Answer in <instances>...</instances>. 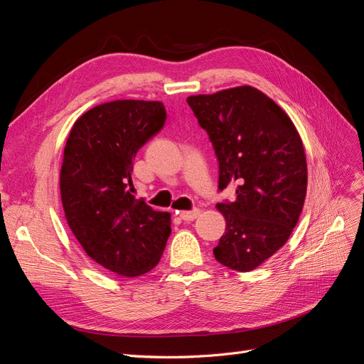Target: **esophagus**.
Returning <instances> with one entry per match:
<instances>
[{
	"mask_svg": "<svg viewBox=\"0 0 364 364\" xmlns=\"http://www.w3.org/2000/svg\"><path fill=\"white\" fill-rule=\"evenodd\" d=\"M179 217L183 220V222H193L197 217L200 215V209H193V211H179Z\"/></svg>",
	"mask_w": 364,
	"mask_h": 364,
	"instance_id": "esophagus-1",
	"label": "esophagus"
}]
</instances>
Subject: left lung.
Here are the masks:
<instances>
[{
    "instance_id": "1",
    "label": "left lung",
    "mask_w": 364,
    "mask_h": 364,
    "mask_svg": "<svg viewBox=\"0 0 364 364\" xmlns=\"http://www.w3.org/2000/svg\"><path fill=\"white\" fill-rule=\"evenodd\" d=\"M208 132L218 161V188L235 200L218 203L226 230L215 259L250 272L273 257L293 232L306 196L302 139L284 109L249 85L186 98Z\"/></svg>"
}]
</instances>
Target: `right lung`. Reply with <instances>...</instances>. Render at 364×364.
<instances>
[{"instance_id": "right-lung-1", "label": "right lung", "mask_w": 364, "mask_h": 364, "mask_svg": "<svg viewBox=\"0 0 364 364\" xmlns=\"http://www.w3.org/2000/svg\"><path fill=\"white\" fill-rule=\"evenodd\" d=\"M162 102L114 100L80 115L60 167V199L71 232L94 262L135 278L156 267L171 214L132 196L136 151L162 129Z\"/></svg>"}]
</instances>
